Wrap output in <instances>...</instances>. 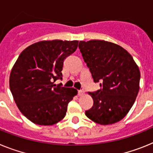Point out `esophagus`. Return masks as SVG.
<instances>
[{"mask_svg":"<svg viewBox=\"0 0 153 153\" xmlns=\"http://www.w3.org/2000/svg\"><path fill=\"white\" fill-rule=\"evenodd\" d=\"M84 93H85L84 90H79V91H78V95H83Z\"/></svg>","mask_w":153,"mask_h":153,"instance_id":"esophagus-1","label":"esophagus"}]
</instances>
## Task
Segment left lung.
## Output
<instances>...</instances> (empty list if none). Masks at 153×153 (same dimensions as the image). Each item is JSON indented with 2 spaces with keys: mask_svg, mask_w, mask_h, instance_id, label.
<instances>
[{
  "mask_svg": "<svg viewBox=\"0 0 153 153\" xmlns=\"http://www.w3.org/2000/svg\"><path fill=\"white\" fill-rule=\"evenodd\" d=\"M83 60L100 89L88 92L93 106L85 115L100 125L117 123L132 108L139 90L140 71L123 48L111 42L91 40L79 42Z\"/></svg>",
  "mask_w": 153,
  "mask_h": 153,
  "instance_id": "left-lung-1",
  "label": "left lung"
}]
</instances>
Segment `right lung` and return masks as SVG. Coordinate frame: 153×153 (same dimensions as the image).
I'll use <instances>...</instances> for the list:
<instances>
[{
    "mask_svg": "<svg viewBox=\"0 0 153 153\" xmlns=\"http://www.w3.org/2000/svg\"><path fill=\"white\" fill-rule=\"evenodd\" d=\"M78 43L40 42L25 48L18 57L10 72V89L21 113L32 123L51 126L65 116L77 90L54 82L62 80L64 61L75 52Z\"/></svg>",
    "mask_w": 153,
    "mask_h": 153,
    "instance_id": "obj_1",
    "label": "right lung"
}]
</instances>
